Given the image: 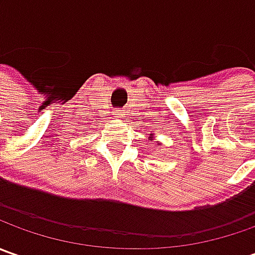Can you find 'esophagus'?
<instances>
[{
  "label": "esophagus",
  "instance_id": "esophagus-1",
  "mask_svg": "<svg viewBox=\"0 0 255 255\" xmlns=\"http://www.w3.org/2000/svg\"><path fill=\"white\" fill-rule=\"evenodd\" d=\"M113 115H115L116 118H119V119L123 118V112L121 111V109H115V111H113Z\"/></svg>",
  "mask_w": 255,
  "mask_h": 255
}]
</instances>
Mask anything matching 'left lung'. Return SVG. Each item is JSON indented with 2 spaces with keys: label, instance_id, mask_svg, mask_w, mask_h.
Here are the masks:
<instances>
[{
  "label": "left lung",
  "instance_id": "left-lung-1",
  "mask_svg": "<svg viewBox=\"0 0 255 255\" xmlns=\"http://www.w3.org/2000/svg\"><path fill=\"white\" fill-rule=\"evenodd\" d=\"M152 136H153V134H152V133H150V134H149V139H152Z\"/></svg>",
  "mask_w": 255,
  "mask_h": 255
}]
</instances>
